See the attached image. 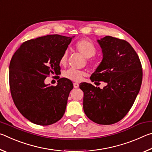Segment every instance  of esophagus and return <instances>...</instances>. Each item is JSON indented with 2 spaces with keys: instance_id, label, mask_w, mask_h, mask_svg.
Here are the masks:
<instances>
[{
  "instance_id": "obj_1",
  "label": "esophagus",
  "mask_w": 152,
  "mask_h": 152,
  "mask_svg": "<svg viewBox=\"0 0 152 152\" xmlns=\"http://www.w3.org/2000/svg\"><path fill=\"white\" fill-rule=\"evenodd\" d=\"M73 85H74V88H78V87L79 86V84H78V83H76V82H74V83L73 84Z\"/></svg>"
}]
</instances>
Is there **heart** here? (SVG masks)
<instances>
[{
  "instance_id": "obj_1",
  "label": "heart",
  "mask_w": 152,
  "mask_h": 152,
  "mask_svg": "<svg viewBox=\"0 0 152 152\" xmlns=\"http://www.w3.org/2000/svg\"><path fill=\"white\" fill-rule=\"evenodd\" d=\"M76 49L80 53L84 56L86 58H90L96 54V48L94 43L91 41L86 39L79 40L75 45ZM68 53L66 51L61 55L60 59V64L61 66H66L68 61ZM85 75V72L81 70H76L74 69H68L63 72L64 78L70 80L72 81L79 82Z\"/></svg>"
}]
</instances>
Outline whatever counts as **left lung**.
<instances>
[{
  "mask_svg": "<svg viewBox=\"0 0 152 152\" xmlns=\"http://www.w3.org/2000/svg\"><path fill=\"white\" fill-rule=\"evenodd\" d=\"M103 58L92 74V82L103 81L101 89L83 82V109L100 125H111L125 117L134 103L142 82V66L137 53L127 41L111 36L98 39Z\"/></svg>",
  "mask_w": 152,
  "mask_h": 152,
  "instance_id": "8db88e82",
  "label": "left lung"
}]
</instances>
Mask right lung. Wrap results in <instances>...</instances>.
<instances>
[{
    "label": "right lung",
    "instance_id": "obj_1",
    "mask_svg": "<svg viewBox=\"0 0 152 152\" xmlns=\"http://www.w3.org/2000/svg\"><path fill=\"white\" fill-rule=\"evenodd\" d=\"M72 37L48 35L26 41L14 53L9 66V86L15 106L31 122L55 123L65 113L73 84L60 78L56 86L44 83L50 74L60 73V59Z\"/></svg>",
    "mask_w": 152,
    "mask_h": 152
}]
</instances>
